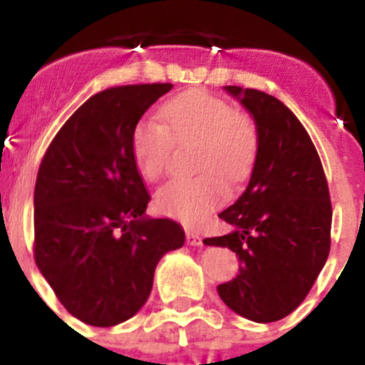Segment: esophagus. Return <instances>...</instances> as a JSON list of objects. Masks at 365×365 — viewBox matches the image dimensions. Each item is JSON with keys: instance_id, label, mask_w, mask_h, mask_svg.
I'll use <instances>...</instances> for the list:
<instances>
[{"instance_id": "obj_1", "label": "esophagus", "mask_w": 365, "mask_h": 365, "mask_svg": "<svg viewBox=\"0 0 365 365\" xmlns=\"http://www.w3.org/2000/svg\"><path fill=\"white\" fill-rule=\"evenodd\" d=\"M186 243L192 245V247H199V245H202V237L197 234V232H186Z\"/></svg>"}]
</instances>
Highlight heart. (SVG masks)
<instances>
[{
    "label": "heart",
    "instance_id": "heart-1",
    "mask_svg": "<svg viewBox=\"0 0 365 365\" xmlns=\"http://www.w3.org/2000/svg\"><path fill=\"white\" fill-rule=\"evenodd\" d=\"M159 120L138 122L131 135V153L146 180L163 179L172 160L173 144L197 143L192 179L168 182L155 195L160 214L195 225L228 195L227 182L240 185L250 175L259 150V133L248 113L227 100L192 89L168 100Z\"/></svg>",
    "mask_w": 365,
    "mask_h": 365
}]
</instances>
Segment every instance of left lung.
Returning <instances> with one entry per match:
<instances>
[{"instance_id":"left-lung-1","label":"left lung","mask_w":365,"mask_h":365,"mask_svg":"<svg viewBox=\"0 0 365 365\" xmlns=\"http://www.w3.org/2000/svg\"><path fill=\"white\" fill-rule=\"evenodd\" d=\"M225 89L252 113L259 150L247 190L219 214L234 230L202 243L240 256V274L217 287L222 302L269 324L291 314L324 269L333 206L318 151L294 113L257 89Z\"/></svg>"}]
</instances>
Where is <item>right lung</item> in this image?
Returning a JSON list of instances; mask_svg holds the SVG:
<instances>
[{"mask_svg": "<svg viewBox=\"0 0 365 365\" xmlns=\"http://www.w3.org/2000/svg\"><path fill=\"white\" fill-rule=\"evenodd\" d=\"M172 83L109 87L86 100L41 159L34 188V261L63 307L95 327L130 320L155 267L185 245L172 219L144 217L150 193L131 135Z\"/></svg>", "mask_w": 365, "mask_h": 365, "instance_id": "right-lung-1", "label": "right lung"}]
</instances>
